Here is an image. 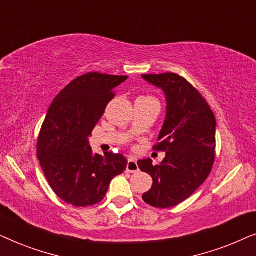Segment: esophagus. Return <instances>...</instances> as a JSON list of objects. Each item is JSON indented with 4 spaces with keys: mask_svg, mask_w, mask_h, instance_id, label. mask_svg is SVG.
Listing matches in <instances>:
<instances>
[{
    "mask_svg": "<svg viewBox=\"0 0 256 256\" xmlns=\"http://www.w3.org/2000/svg\"><path fill=\"white\" fill-rule=\"evenodd\" d=\"M138 170L140 169H138V162H136V160H132V158L128 160V163H127V171H128V172L134 174V172H138Z\"/></svg>",
    "mask_w": 256,
    "mask_h": 256,
    "instance_id": "1",
    "label": "esophagus"
}]
</instances>
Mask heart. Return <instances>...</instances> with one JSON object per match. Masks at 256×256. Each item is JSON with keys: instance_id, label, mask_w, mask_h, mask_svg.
<instances>
[{"instance_id": "b5f03b06", "label": "heart", "mask_w": 256, "mask_h": 256, "mask_svg": "<svg viewBox=\"0 0 256 256\" xmlns=\"http://www.w3.org/2000/svg\"><path fill=\"white\" fill-rule=\"evenodd\" d=\"M143 98H152V96H143Z\"/></svg>"}]
</instances>
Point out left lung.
<instances>
[{
  "mask_svg": "<svg viewBox=\"0 0 256 256\" xmlns=\"http://www.w3.org/2000/svg\"><path fill=\"white\" fill-rule=\"evenodd\" d=\"M166 94V115L154 146L166 157L158 166L141 160V171L152 177V186L142 199L154 208L180 204L204 183L216 157V118L202 94L176 73L143 74Z\"/></svg>",
  "mask_w": 256,
  "mask_h": 256,
  "instance_id": "left-lung-1",
  "label": "left lung"
}]
</instances>
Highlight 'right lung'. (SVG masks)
<instances>
[{
    "label": "right lung",
    "mask_w": 256,
    "mask_h": 256,
    "mask_svg": "<svg viewBox=\"0 0 256 256\" xmlns=\"http://www.w3.org/2000/svg\"><path fill=\"white\" fill-rule=\"evenodd\" d=\"M128 76L90 72L52 101L42 124L37 156L50 186L62 200L85 208L102 200L110 180L127 168L122 154H93L88 138Z\"/></svg>",
    "instance_id": "1"
}]
</instances>
